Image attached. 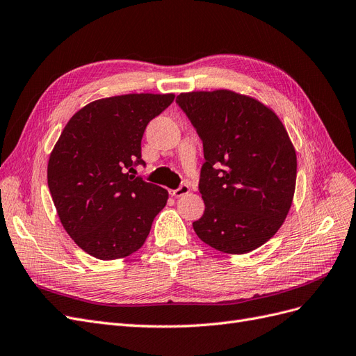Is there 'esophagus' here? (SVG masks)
<instances>
[{"mask_svg":"<svg viewBox=\"0 0 356 356\" xmlns=\"http://www.w3.org/2000/svg\"><path fill=\"white\" fill-rule=\"evenodd\" d=\"M188 191H190V187H188L187 184H181V186H179L178 188H175V190H169V195L174 196V197H181V196L187 195Z\"/></svg>","mask_w":356,"mask_h":356,"instance_id":"obj_1","label":"esophagus"}]
</instances>
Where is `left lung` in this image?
Masks as SVG:
<instances>
[{"label": "left lung", "instance_id": "obj_1", "mask_svg": "<svg viewBox=\"0 0 356 356\" xmlns=\"http://www.w3.org/2000/svg\"><path fill=\"white\" fill-rule=\"evenodd\" d=\"M203 144L199 239L225 254H246L273 238L293 203L296 149L277 115L232 90L177 96Z\"/></svg>", "mask_w": 356, "mask_h": 356}]
</instances>
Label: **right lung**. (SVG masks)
Segmentation results:
<instances>
[{"mask_svg":"<svg viewBox=\"0 0 356 356\" xmlns=\"http://www.w3.org/2000/svg\"><path fill=\"white\" fill-rule=\"evenodd\" d=\"M175 95L132 93L95 101L75 113L50 154L47 184L63 229L83 251L115 260L138 251L168 190L136 166L147 124Z\"/></svg>","mask_w":356,"mask_h":356,"instance_id":"right-lung-1","label":"right lung"}]
</instances>
